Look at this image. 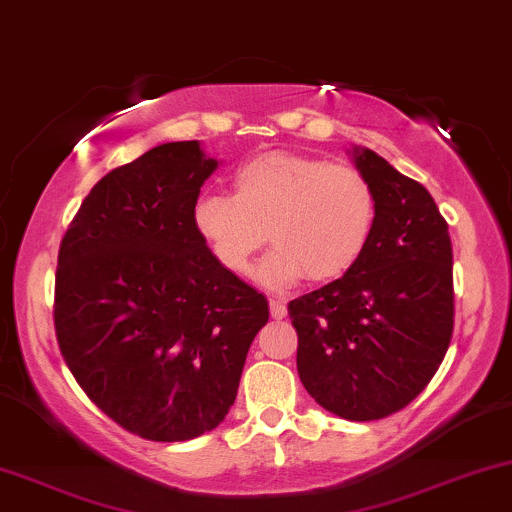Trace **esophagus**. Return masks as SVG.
<instances>
[{
    "label": "esophagus",
    "mask_w": 512,
    "mask_h": 512,
    "mask_svg": "<svg viewBox=\"0 0 512 512\" xmlns=\"http://www.w3.org/2000/svg\"><path fill=\"white\" fill-rule=\"evenodd\" d=\"M269 311H271V318L281 320V318H285V313H288V306H285L283 299H271Z\"/></svg>",
    "instance_id": "obj_1"
}]
</instances>
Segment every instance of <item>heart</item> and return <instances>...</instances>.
<instances>
[{
    "label": "heart",
    "mask_w": 512,
    "mask_h": 512,
    "mask_svg": "<svg viewBox=\"0 0 512 512\" xmlns=\"http://www.w3.org/2000/svg\"><path fill=\"white\" fill-rule=\"evenodd\" d=\"M231 185L234 196L206 192L192 210L196 234L229 274H248L269 238L276 248L257 269L267 288H290L304 276L330 283L349 274L370 245L377 196L349 163L267 152L243 161Z\"/></svg>",
    "instance_id": "obj_1"
}]
</instances>
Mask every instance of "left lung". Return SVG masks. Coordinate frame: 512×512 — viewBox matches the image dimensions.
I'll return each mask as SVG.
<instances>
[{"label": "left lung", "mask_w": 512, "mask_h": 512, "mask_svg": "<svg viewBox=\"0 0 512 512\" xmlns=\"http://www.w3.org/2000/svg\"><path fill=\"white\" fill-rule=\"evenodd\" d=\"M353 161L377 196V224L356 267L292 299L297 372L327 412L374 421L428 386L454 330L452 241L433 196L372 149Z\"/></svg>", "instance_id": "1"}]
</instances>
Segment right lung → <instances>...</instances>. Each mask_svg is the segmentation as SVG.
Here are the masks:
<instances>
[{
  "label": "right lung",
  "mask_w": 512,
  "mask_h": 512,
  "mask_svg": "<svg viewBox=\"0 0 512 512\" xmlns=\"http://www.w3.org/2000/svg\"><path fill=\"white\" fill-rule=\"evenodd\" d=\"M217 161L166 142L91 189L58 252L53 323L84 393L145 440L213 431L234 405L267 297L229 274L192 210Z\"/></svg>",
  "instance_id": "1"
}]
</instances>
